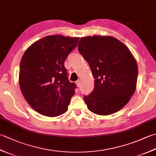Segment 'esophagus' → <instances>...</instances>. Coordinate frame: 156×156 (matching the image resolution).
<instances>
[{"label": "esophagus", "instance_id": "esophagus-1", "mask_svg": "<svg viewBox=\"0 0 156 156\" xmlns=\"http://www.w3.org/2000/svg\"><path fill=\"white\" fill-rule=\"evenodd\" d=\"M80 83H81V81L80 80H77L76 82V85H77V87H79L80 86Z\"/></svg>", "mask_w": 156, "mask_h": 156}]
</instances>
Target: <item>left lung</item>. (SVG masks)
Masks as SVG:
<instances>
[{
    "instance_id": "obj_1",
    "label": "left lung",
    "mask_w": 156,
    "mask_h": 156,
    "mask_svg": "<svg viewBox=\"0 0 156 156\" xmlns=\"http://www.w3.org/2000/svg\"><path fill=\"white\" fill-rule=\"evenodd\" d=\"M78 48L94 78V90L84 96L88 109L99 115L117 112L136 88L138 68L130 50L115 37L99 35L82 37Z\"/></svg>"
}]
</instances>
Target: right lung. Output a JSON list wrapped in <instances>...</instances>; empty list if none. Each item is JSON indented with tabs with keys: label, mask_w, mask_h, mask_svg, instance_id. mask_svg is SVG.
<instances>
[{
	"label": "right lung",
	"mask_w": 156,
	"mask_h": 156,
	"mask_svg": "<svg viewBox=\"0 0 156 156\" xmlns=\"http://www.w3.org/2000/svg\"><path fill=\"white\" fill-rule=\"evenodd\" d=\"M79 37L49 35L35 41L23 54L19 85L23 97L39 113L57 117L67 111L76 85L68 80L64 62Z\"/></svg>",
	"instance_id": "right-lung-1"
}]
</instances>
